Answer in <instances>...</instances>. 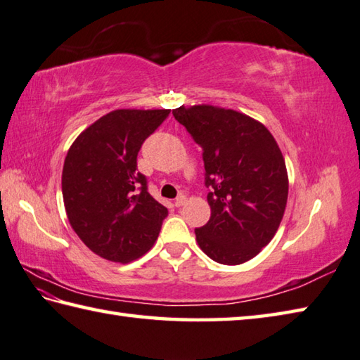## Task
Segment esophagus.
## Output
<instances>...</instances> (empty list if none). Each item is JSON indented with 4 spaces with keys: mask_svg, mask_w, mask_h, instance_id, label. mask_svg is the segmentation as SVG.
<instances>
[{
    "mask_svg": "<svg viewBox=\"0 0 360 360\" xmlns=\"http://www.w3.org/2000/svg\"><path fill=\"white\" fill-rule=\"evenodd\" d=\"M186 201H187V196H186L184 193H181V195L178 196V198L174 200V206H176V207H181V206H184Z\"/></svg>",
    "mask_w": 360,
    "mask_h": 360,
    "instance_id": "esophagus-1",
    "label": "esophagus"
}]
</instances>
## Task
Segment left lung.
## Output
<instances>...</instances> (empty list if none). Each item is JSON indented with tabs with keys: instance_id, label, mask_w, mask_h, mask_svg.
Listing matches in <instances>:
<instances>
[{
	"instance_id": "left-lung-1",
	"label": "left lung",
	"mask_w": 360,
	"mask_h": 360,
	"mask_svg": "<svg viewBox=\"0 0 360 360\" xmlns=\"http://www.w3.org/2000/svg\"><path fill=\"white\" fill-rule=\"evenodd\" d=\"M173 115L202 148L210 218L195 229L202 252L238 265L270 243L288 196L285 160L265 126L210 104L181 105Z\"/></svg>"
}]
</instances>
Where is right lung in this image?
I'll list each match as a JSON object with an SVG mask.
<instances>
[{
  "mask_svg": "<svg viewBox=\"0 0 360 360\" xmlns=\"http://www.w3.org/2000/svg\"><path fill=\"white\" fill-rule=\"evenodd\" d=\"M170 109H117L84 129L62 170L68 221L90 251L131 262L151 248L168 215L148 193L137 154Z\"/></svg>",
  "mask_w": 360,
  "mask_h": 360,
  "instance_id": "obj_1",
  "label": "right lung"
}]
</instances>
